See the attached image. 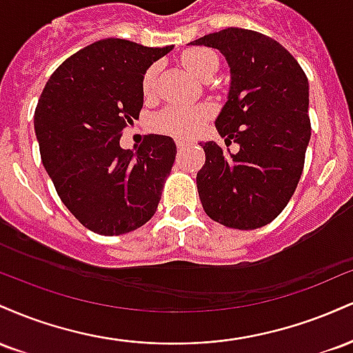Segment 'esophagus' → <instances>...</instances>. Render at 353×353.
I'll return each instance as SVG.
<instances>
[{"label":"esophagus","mask_w":353,"mask_h":353,"mask_svg":"<svg viewBox=\"0 0 353 353\" xmlns=\"http://www.w3.org/2000/svg\"><path fill=\"white\" fill-rule=\"evenodd\" d=\"M176 145H177V149H185L189 145V141L188 139H176Z\"/></svg>","instance_id":"obj_1"}]
</instances>
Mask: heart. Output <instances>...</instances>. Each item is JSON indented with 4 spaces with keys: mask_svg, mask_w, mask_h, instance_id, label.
<instances>
[{
    "mask_svg": "<svg viewBox=\"0 0 353 353\" xmlns=\"http://www.w3.org/2000/svg\"><path fill=\"white\" fill-rule=\"evenodd\" d=\"M182 64L190 74L199 79L209 78L217 70V58L212 51L204 50V48H192L182 52L181 56ZM157 66H151L145 71L143 78V91L145 96H149L156 86ZM209 111L208 108H179L172 106L161 111L154 117L152 125L157 131L165 132V134L189 137L197 134L201 131L204 121L208 119Z\"/></svg>",
    "mask_w": 353,
    "mask_h": 353,
    "instance_id": "b5f03b06",
    "label": "heart"
}]
</instances>
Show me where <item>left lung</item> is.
Listing matches in <instances>:
<instances>
[{"instance_id":"8db88e82","label":"left lung","mask_w":353,"mask_h":353,"mask_svg":"<svg viewBox=\"0 0 353 353\" xmlns=\"http://www.w3.org/2000/svg\"><path fill=\"white\" fill-rule=\"evenodd\" d=\"M216 48L230 68L228 103L216 119L225 145L201 144L205 164L197 190L205 214L230 229L272 222L292 197L310 141L309 81L281 43L257 31L228 28L189 43Z\"/></svg>"}]
</instances>
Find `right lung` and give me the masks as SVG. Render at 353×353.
Returning a JSON list of instances; mask_svg holds the SVG:
<instances>
[{"label":"right lung","instance_id":"right-lung-1","mask_svg":"<svg viewBox=\"0 0 353 353\" xmlns=\"http://www.w3.org/2000/svg\"><path fill=\"white\" fill-rule=\"evenodd\" d=\"M172 48L101 39L64 61L38 101L44 169L72 216L101 236L141 228L161 201L177 152L172 137L145 136L136 152L119 139L139 119L145 71Z\"/></svg>","mask_w":353,"mask_h":353}]
</instances>
